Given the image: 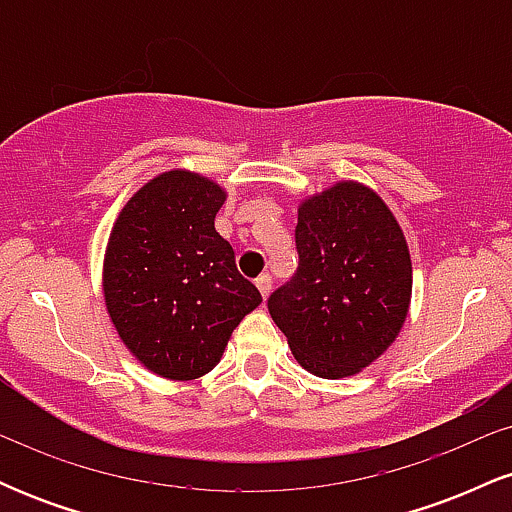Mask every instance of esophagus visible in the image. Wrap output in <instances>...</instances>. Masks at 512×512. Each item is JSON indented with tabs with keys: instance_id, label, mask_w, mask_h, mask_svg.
<instances>
[{
	"instance_id": "esophagus-1",
	"label": "esophagus",
	"mask_w": 512,
	"mask_h": 512,
	"mask_svg": "<svg viewBox=\"0 0 512 512\" xmlns=\"http://www.w3.org/2000/svg\"><path fill=\"white\" fill-rule=\"evenodd\" d=\"M255 284H257V289H260L262 298H267L269 291H272V276H269V274H260V276H257Z\"/></svg>"
}]
</instances>
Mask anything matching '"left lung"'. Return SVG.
Segmentation results:
<instances>
[{"label": "left lung", "instance_id": "left-lung-1", "mask_svg": "<svg viewBox=\"0 0 512 512\" xmlns=\"http://www.w3.org/2000/svg\"><path fill=\"white\" fill-rule=\"evenodd\" d=\"M298 269L269 296V315L305 370L354 375L395 342L407 320L411 260L387 204L361 182L305 199L296 226Z\"/></svg>", "mask_w": 512, "mask_h": 512}]
</instances>
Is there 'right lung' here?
Returning <instances> with one entry per match:
<instances>
[{
  "label": "right lung",
  "instance_id": "1",
  "mask_svg": "<svg viewBox=\"0 0 512 512\" xmlns=\"http://www.w3.org/2000/svg\"><path fill=\"white\" fill-rule=\"evenodd\" d=\"M226 192L190 170L149 180L117 216L103 264L110 320L151 373L195 380L262 303L214 228Z\"/></svg>",
  "mask_w": 512,
  "mask_h": 512
}]
</instances>
